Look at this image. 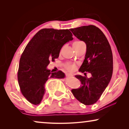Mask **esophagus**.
<instances>
[{"label":"esophagus","mask_w":129,"mask_h":129,"mask_svg":"<svg viewBox=\"0 0 129 129\" xmlns=\"http://www.w3.org/2000/svg\"><path fill=\"white\" fill-rule=\"evenodd\" d=\"M66 76L68 77H72V76H73V75H70V74H66Z\"/></svg>","instance_id":"esophagus-1"}]
</instances>
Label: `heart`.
Masks as SVG:
<instances>
[{
	"instance_id": "b5f03b06",
	"label": "heart",
	"mask_w": 129,
	"mask_h": 129,
	"mask_svg": "<svg viewBox=\"0 0 129 129\" xmlns=\"http://www.w3.org/2000/svg\"><path fill=\"white\" fill-rule=\"evenodd\" d=\"M82 43H84L82 42L81 41H76L75 42H74L73 44V48L77 47ZM64 67L67 71L69 72H73L76 69V65L75 64H67L64 65Z\"/></svg>"
}]
</instances>
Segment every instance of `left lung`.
I'll use <instances>...</instances> for the list:
<instances>
[{
    "mask_svg": "<svg viewBox=\"0 0 129 129\" xmlns=\"http://www.w3.org/2000/svg\"><path fill=\"white\" fill-rule=\"evenodd\" d=\"M71 30L86 45L85 57L79 71L87 72L91 75L90 78L76 75L81 85L80 88L72 89L71 91L81 103L90 105L99 100L112 78V49L105 35L95 25L81 26L71 28Z\"/></svg>",
    "mask_w": 129,
    "mask_h": 129,
    "instance_id": "left-lung-1",
    "label": "left lung"
}]
</instances>
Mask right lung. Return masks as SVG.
Listing matches in <instances>:
<instances>
[{
    "mask_svg": "<svg viewBox=\"0 0 129 129\" xmlns=\"http://www.w3.org/2000/svg\"><path fill=\"white\" fill-rule=\"evenodd\" d=\"M70 29L43 28L28 43L21 54L17 80L21 93L32 104L40 103L45 93L44 85L49 78H62L61 71L51 73L47 67L54 61L65 43L72 40Z\"/></svg>",
    "mask_w": 129,
    "mask_h": 129,
    "instance_id": "1",
    "label": "right lung"
}]
</instances>
